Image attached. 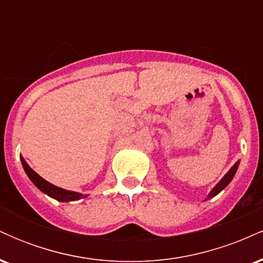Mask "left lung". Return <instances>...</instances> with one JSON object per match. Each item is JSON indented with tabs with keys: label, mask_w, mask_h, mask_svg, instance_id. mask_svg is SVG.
Instances as JSON below:
<instances>
[{
	"label": "left lung",
	"mask_w": 263,
	"mask_h": 263,
	"mask_svg": "<svg viewBox=\"0 0 263 263\" xmlns=\"http://www.w3.org/2000/svg\"><path fill=\"white\" fill-rule=\"evenodd\" d=\"M238 164H240V161H237L236 163H235V164L230 168V171H229L228 173L225 174L224 178H222V179L220 180V182L216 184V185L214 186L213 189H211V192L209 193V195H208V197L205 198V200H209L210 198H214V197H215V195H218L222 189H225L226 186H228L229 184H230V182L232 180V178H234V176H235V173H236V171H237V168H238Z\"/></svg>",
	"instance_id": "left-lung-1"
}]
</instances>
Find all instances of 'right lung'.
Masks as SVG:
<instances>
[{"label":"right lung","mask_w":263,"mask_h":263,"mask_svg":"<svg viewBox=\"0 0 263 263\" xmlns=\"http://www.w3.org/2000/svg\"><path fill=\"white\" fill-rule=\"evenodd\" d=\"M21 162H22L23 170H25L26 174L28 176L29 179H31V182L34 184L41 192H43L44 194L49 195L50 198L55 199V200L58 201H74V200H79V199L87 197L86 194H81V193H78V192H71V190L59 188V186L53 185L52 183L47 182V180L43 179V178L39 176V174L35 173V172L29 167L28 163L25 161V158H23L22 156H21Z\"/></svg>","instance_id":"add662e5"}]
</instances>
